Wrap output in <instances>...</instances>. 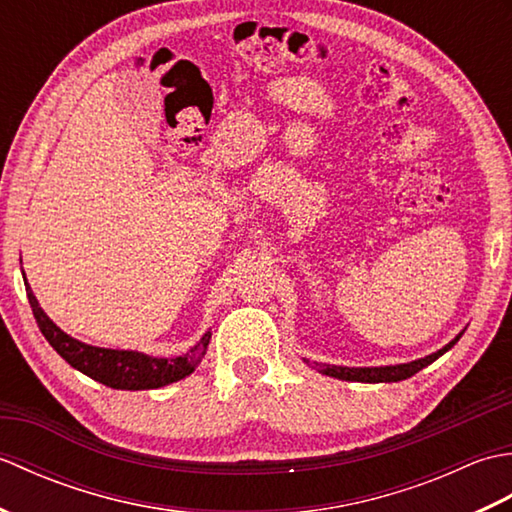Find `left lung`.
Returning a JSON list of instances; mask_svg holds the SVG:
<instances>
[{
    "mask_svg": "<svg viewBox=\"0 0 512 512\" xmlns=\"http://www.w3.org/2000/svg\"><path fill=\"white\" fill-rule=\"evenodd\" d=\"M462 332L455 336V339L444 345L442 350L433 352L424 358H418V361L411 363H400V365H385V367H343V365H319V372L325 376L339 378V380H354V383H398V380L411 378L413 374H418L420 369L431 365L436 358H440L444 352H449L451 347L460 341Z\"/></svg>",
    "mask_w": 512,
    "mask_h": 512,
    "instance_id": "1",
    "label": "left lung"
}]
</instances>
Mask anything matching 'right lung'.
<instances>
[{
	"instance_id": "1",
	"label": "right lung",
	"mask_w": 512,
	"mask_h": 512,
	"mask_svg": "<svg viewBox=\"0 0 512 512\" xmlns=\"http://www.w3.org/2000/svg\"><path fill=\"white\" fill-rule=\"evenodd\" d=\"M24 284L32 314H35L39 330L46 336V341L74 369H79L81 374L99 380V383L112 389H158L169 383H176L180 378H187L193 369L202 363L206 345L211 341V332H206L187 354L173 358H156L134 350L94 347L72 339L70 334H65L61 328H57V323H52L48 314L41 310L37 297L32 295L28 281H24Z\"/></svg>"
}]
</instances>
